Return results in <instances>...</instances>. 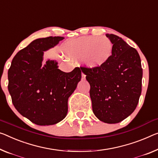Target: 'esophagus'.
I'll use <instances>...</instances> for the list:
<instances>
[{
  "mask_svg": "<svg viewBox=\"0 0 158 158\" xmlns=\"http://www.w3.org/2000/svg\"><path fill=\"white\" fill-rule=\"evenodd\" d=\"M82 79H85V75L84 73H82Z\"/></svg>",
  "mask_w": 158,
  "mask_h": 158,
  "instance_id": "1",
  "label": "esophagus"
}]
</instances>
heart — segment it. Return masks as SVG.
<instances>
[{
	"label": "heart",
	"mask_w": 158,
	"mask_h": 158,
	"mask_svg": "<svg viewBox=\"0 0 158 158\" xmlns=\"http://www.w3.org/2000/svg\"><path fill=\"white\" fill-rule=\"evenodd\" d=\"M63 51L73 59H82L87 68L97 69L110 61L113 54V44L107 38L87 36L68 42Z\"/></svg>",
	"instance_id": "b5f03b06"
}]
</instances>
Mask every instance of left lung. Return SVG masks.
Listing matches in <instances>:
<instances>
[{"label": "left lung", "mask_w": 158, "mask_h": 158, "mask_svg": "<svg viewBox=\"0 0 158 158\" xmlns=\"http://www.w3.org/2000/svg\"><path fill=\"white\" fill-rule=\"evenodd\" d=\"M113 44L111 59L104 66H81L90 85L94 114L107 123H116L133 112L142 89L143 69L136 49L121 37L106 34Z\"/></svg>", "instance_id": "left-lung-1"}]
</instances>
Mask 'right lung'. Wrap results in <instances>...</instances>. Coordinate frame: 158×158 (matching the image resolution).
<instances>
[{"instance_id":"obj_1","label":"right lung","mask_w":158,"mask_h":158,"mask_svg":"<svg viewBox=\"0 0 158 158\" xmlns=\"http://www.w3.org/2000/svg\"><path fill=\"white\" fill-rule=\"evenodd\" d=\"M64 39L51 36L33 41L17 53L8 70V88L14 106L37 125H53L64 119L68 99L81 79L79 67L65 73L54 60L42 65L44 52Z\"/></svg>"}]
</instances>
